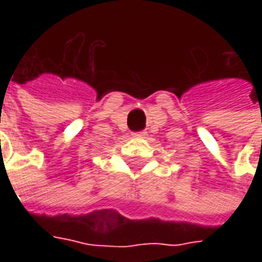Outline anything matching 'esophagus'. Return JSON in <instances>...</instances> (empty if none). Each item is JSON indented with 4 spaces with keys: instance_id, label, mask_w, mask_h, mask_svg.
<instances>
[{
    "instance_id": "obj_1",
    "label": "esophagus",
    "mask_w": 262,
    "mask_h": 262,
    "mask_svg": "<svg viewBox=\"0 0 262 262\" xmlns=\"http://www.w3.org/2000/svg\"><path fill=\"white\" fill-rule=\"evenodd\" d=\"M133 136L136 137V138H144L147 136V133L146 131H138V133H134Z\"/></svg>"
}]
</instances>
